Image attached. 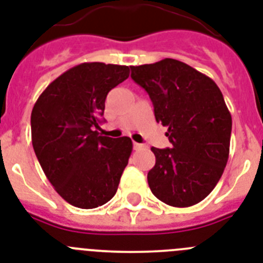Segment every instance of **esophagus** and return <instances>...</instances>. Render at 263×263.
Returning a JSON list of instances; mask_svg holds the SVG:
<instances>
[{"label":"esophagus","instance_id":"esophagus-1","mask_svg":"<svg viewBox=\"0 0 263 263\" xmlns=\"http://www.w3.org/2000/svg\"><path fill=\"white\" fill-rule=\"evenodd\" d=\"M133 147H134V151H140V149H142V147H144V145L138 144V142H134Z\"/></svg>","mask_w":263,"mask_h":263}]
</instances>
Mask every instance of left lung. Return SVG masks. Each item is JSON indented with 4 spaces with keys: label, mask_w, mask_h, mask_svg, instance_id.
Returning a JSON list of instances; mask_svg holds the SVG:
<instances>
[{
    "label": "left lung",
    "mask_w": 263,
    "mask_h": 263,
    "mask_svg": "<svg viewBox=\"0 0 263 263\" xmlns=\"http://www.w3.org/2000/svg\"><path fill=\"white\" fill-rule=\"evenodd\" d=\"M130 68L172 144L152 147L156 164L147 173L149 188L172 207L197 204L211 194L229 160L233 119L222 91L211 78L175 59Z\"/></svg>",
    "instance_id": "left-lung-1"
}]
</instances>
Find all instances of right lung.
Segmentation results:
<instances>
[{"instance_id":"1","label":"right lung","mask_w":263,"mask_h":263,"mask_svg":"<svg viewBox=\"0 0 263 263\" xmlns=\"http://www.w3.org/2000/svg\"><path fill=\"white\" fill-rule=\"evenodd\" d=\"M129 67L82 63L56 78L30 116L32 145L47 179L75 207L107 203L118 190L133 151L129 137L101 136L108 91L129 78Z\"/></svg>"}]
</instances>
